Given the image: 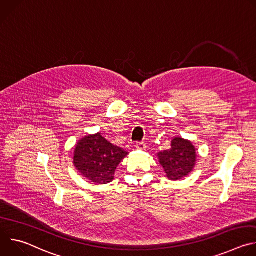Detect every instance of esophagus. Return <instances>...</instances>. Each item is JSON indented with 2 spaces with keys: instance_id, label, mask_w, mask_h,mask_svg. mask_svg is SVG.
Wrapping results in <instances>:
<instances>
[{
  "instance_id": "34e87169",
  "label": "esophagus",
  "mask_w": 256,
  "mask_h": 256,
  "mask_svg": "<svg viewBox=\"0 0 256 256\" xmlns=\"http://www.w3.org/2000/svg\"><path fill=\"white\" fill-rule=\"evenodd\" d=\"M136 148L138 149V150H142V151H144L146 150V148H147V146H146V144L144 142H138L136 144Z\"/></svg>"
}]
</instances>
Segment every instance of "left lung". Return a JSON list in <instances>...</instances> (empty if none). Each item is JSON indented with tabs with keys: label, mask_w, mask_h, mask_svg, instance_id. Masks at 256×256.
Wrapping results in <instances>:
<instances>
[{
	"label": "left lung",
	"mask_w": 256,
	"mask_h": 256,
	"mask_svg": "<svg viewBox=\"0 0 256 256\" xmlns=\"http://www.w3.org/2000/svg\"><path fill=\"white\" fill-rule=\"evenodd\" d=\"M158 159L164 168L166 177L170 180H179L194 170L196 150L190 140L176 136L171 142V148L160 152Z\"/></svg>",
	"instance_id": "8db88e82"
}]
</instances>
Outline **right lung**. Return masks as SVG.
<instances>
[{"label": "right lung", "instance_id": "obj_1", "mask_svg": "<svg viewBox=\"0 0 256 256\" xmlns=\"http://www.w3.org/2000/svg\"><path fill=\"white\" fill-rule=\"evenodd\" d=\"M128 152L106 140L99 132L82 138L74 151V165L89 182L106 184Z\"/></svg>", "mask_w": 256, "mask_h": 256}]
</instances>
